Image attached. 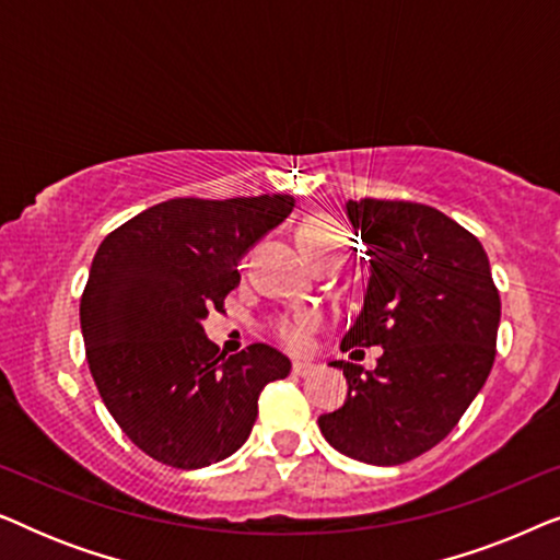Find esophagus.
Listing matches in <instances>:
<instances>
[{
    "label": "esophagus",
    "mask_w": 560,
    "mask_h": 560,
    "mask_svg": "<svg viewBox=\"0 0 560 560\" xmlns=\"http://www.w3.org/2000/svg\"><path fill=\"white\" fill-rule=\"evenodd\" d=\"M316 370L313 364H305V362H295L293 364V377H308V374Z\"/></svg>",
    "instance_id": "1"
}]
</instances>
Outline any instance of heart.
I'll return each instance as SVG.
<instances>
[{"instance_id": "heart-1", "label": "heart", "mask_w": 560, "mask_h": 560, "mask_svg": "<svg viewBox=\"0 0 560 560\" xmlns=\"http://www.w3.org/2000/svg\"><path fill=\"white\" fill-rule=\"evenodd\" d=\"M298 240H301L305 257L313 265L320 262V259H341L343 247H347V234H343L341 224L336 219L326 217V213H313V217L305 219L301 229H298ZM318 313L301 308L282 313V316L275 318L270 331L285 349L305 351L311 347V339L318 331Z\"/></svg>"}]
</instances>
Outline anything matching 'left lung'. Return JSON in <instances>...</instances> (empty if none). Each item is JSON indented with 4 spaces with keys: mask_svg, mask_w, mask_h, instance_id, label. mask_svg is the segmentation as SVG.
I'll list each match as a JSON object with an SVG mask.
<instances>
[{
    "mask_svg": "<svg viewBox=\"0 0 560 560\" xmlns=\"http://www.w3.org/2000/svg\"><path fill=\"white\" fill-rule=\"evenodd\" d=\"M347 213L366 242L370 285L341 349L382 357L374 370L331 362L349 395L318 428L343 456L397 466L446 439L485 387L500 290L477 236L433 206L359 198Z\"/></svg>",
    "mask_w": 560,
    "mask_h": 560,
    "instance_id": "obj_1",
    "label": "left lung"
}]
</instances>
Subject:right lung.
Listing matches in <instances>:
<instances>
[{"mask_svg": "<svg viewBox=\"0 0 560 560\" xmlns=\"http://www.w3.org/2000/svg\"><path fill=\"white\" fill-rule=\"evenodd\" d=\"M290 196L171 198L106 236L81 295L98 395L127 439L173 469H201L247 441L265 385L290 374L267 343L219 354L201 320L224 313L244 252L293 211Z\"/></svg>", "mask_w": 560, "mask_h": 560, "instance_id": "add662e5", "label": "right lung"}]
</instances>
